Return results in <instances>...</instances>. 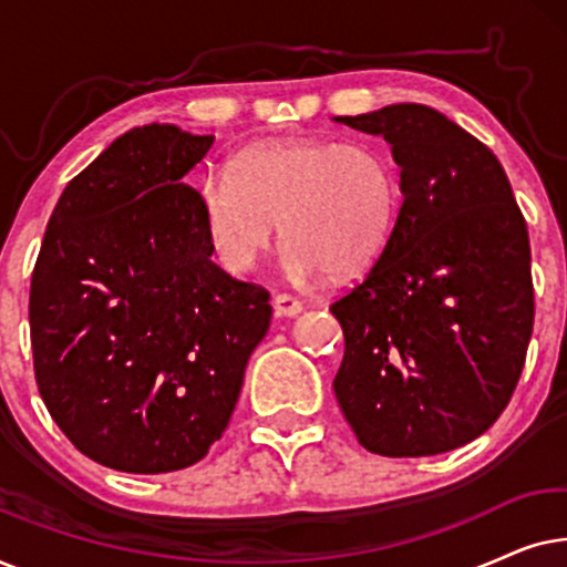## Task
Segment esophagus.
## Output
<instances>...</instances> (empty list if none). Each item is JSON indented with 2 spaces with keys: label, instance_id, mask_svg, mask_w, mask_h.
<instances>
[{
  "label": "esophagus",
  "instance_id": "obj_1",
  "mask_svg": "<svg viewBox=\"0 0 567 567\" xmlns=\"http://www.w3.org/2000/svg\"><path fill=\"white\" fill-rule=\"evenodd\" d=\"M301 301L289 297V293H276L274 297V312L276 317H297L301 312Z\"/></svg>",
  "mask_w": 567,
  "mask_h": 567
}]
</instances>
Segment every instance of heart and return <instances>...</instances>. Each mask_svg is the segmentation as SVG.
<instances>
[{"instance_id": "b5f03b06", "label": "heart", "mask_w": 567, "mask_h": 567, "mask_svg": "<svg viewBox=\"0 0 567 567\" xmlns=\"http://www.w3.org/2000/svg\"><path fill=\"white\" fill-rule=\"evenodd\" d=\"M400 208L392 159L374 144L281 138L229 162L227 181L200 185V212L216 255L245 274L268 250L276 219L291 281L328 270H367L390 243Z\"/></svg>"}]
</instances>
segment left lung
<instances>
[{"instance_id": "left-lung-1", "label": "left lung", "mask_w": 567, "mask_h": 567, "mask_svg": "<svg viewBox=\"0 0 567 567\" xmlns=\"http://www.w3.org/2000/svg\"><path fill=\"white\" fill-rule=\"evenodd\" d=\"M382 136L402 206L367 278L338 301L336 398L369 452L431 456L485 433L522 377L534 328L529 231L501 162L429 105L340 115Z\"/></svg>"}]
</instances>
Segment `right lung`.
Masks as SVG:
<instances>
[{
    "instance_id": "add662e5",
    "label": "right lung",
    "mask_w": 567,
    "mask_h": 567,
    "mask_svg": "<svg viewBox=\"0 0 567 567\" xmlns=\"http://www.w3.org/2000/svg\"><path fill=\"white\" fill-rule=\"evenodd\" d=\"M214 136L150 123L61 193L30 281L38 392L84 456L134 475L204 460L270 328L268 291L212 260L185 175Z\"/></svg>"
}]
</instances>
